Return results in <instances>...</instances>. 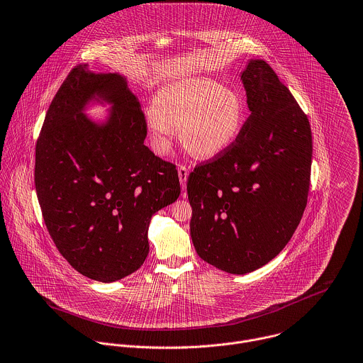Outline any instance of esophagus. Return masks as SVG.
I'll return each instance as SVG.
<instances>
[{
    "mask_svg": "<svg viewBox=\"0 0 363 363\" xmlns=\"http://www.w3.org/2000/svg\"><path fill=\"white\" fill-rule=\"evenodd\" d=\"M188 174H189V171H188V168L185 165H179L178 167V177H179V182H181L182 188H185V185H186Z\"/></svg>",
    "mask_w": 363,
    "mask_h": 363,
    "instance_id": "obj_1",
    "label": "esophagus"
}]
</instances>
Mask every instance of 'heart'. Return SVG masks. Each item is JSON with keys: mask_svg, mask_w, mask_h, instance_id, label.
I'll return each mask as SVG.
<instances>
[{"mask_svg": "<svg viewBox=\"0 0 363 363\" xmlns=\"http://www.w3.org/2000/svg\"><path fill=\"white\" fill-rule=\"evenodd\" d=\"M243 120L239 93L208 77H189L164 86L148 113L150 137L158 154H165L171 137L181 128V141L191 152L213 157L238 137Z\"/></svg>", "mask_w": 363, "mask_h": 363, "instance_id": "obj_1", "label": "heart"}]
</instances>
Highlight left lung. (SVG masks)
<instances>
[{
	"instance_id": "obj_1",
	"label": "left lung",
	"mask_w": 363,
	"mask_h": 363,
	"mask_svg": "<svg viewBox=\"0 0 363 363\" xmlns=\"http://www.w3.org/2000/svg\"><path fill=\"white\" fill-rule=\"evenodd\" d=\"M242 82L250 116L186 184L195 250L230 274L260 269L290 242L307 206L313 158L308 117L270 65L252 59Z\"/></svg>"
}]
</instances>
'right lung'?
Wrapping results in <instances>:
<instances>
[{
    "label": "right lung",
    "instance_id": "add662e5",
    "mask_svg": "<svg viewBox=\"0 0 363 363\" xmlns=\"http://www.w3.org/2000/svg\"><path fill=\"white\" fill-rule=\"evenodd\" d=\"M113 111L104 125L83 114L89 99ZM147 121L117 73L76 65L55 94L36 141L35 189L59 253L80 274L117 281L141 267L152 215L181 194L174 164L145 144Z\"/></svg>",
    "mask_w": 363,
    "mask_h": 363
}]
</instances>
